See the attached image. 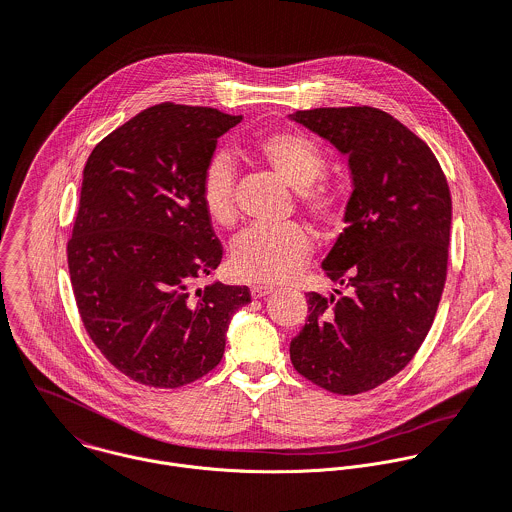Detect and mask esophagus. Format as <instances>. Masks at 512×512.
<instances>
[{"mask_svg":"<svg viewBox=\"0 0 512 512\" xmlns=\"http://www.w3.org/2000/svg\"><path fill=\"white\" fill-rule=\"evenodd\" d=\"M274 292V288L272 286H252V290H250V294H252V298L254 300H258V298H266V296H270Z\"/></svg>","mask_w":512,"mask_h":512,"instance_id":"obj_1","label":"esophagus"}]
</instances>
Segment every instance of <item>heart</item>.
I'll list each match as a JSON object with an SVG mask.
<instances>
[{"label":"heart","mask_w":512,"mask_h":512,"mask_svg":"<svg viewBox=\"0 0 512 512\" xmlns=\"http://www.w3.org/2000/svg\"><path fill=\"white\" fill-rule=\"evenodd\" d=\"M252 155L274 176L298 188V206L324 230L340 224L347 210V192L338 180L326 176L328 161L316 141L300 131H274L260 137ZM202 206L208 218L230 228L238 220L234 196V172L224 159H216L204 172L200 186ZM314 246L308 228L290 222L278 228L246 232L232 250L230 268L248 284L276 286L290 282L306 264Z\"/></svg>","instance_id":"obj_1"}]
</instances>
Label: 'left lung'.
Returning <instances> with one entry per match:
<instances>
[{"mask_svg":"<svg viewBox=\"0 0 512 512\" xmlns=\"http://www.w3.org/2000/svg\"><path fill=\"white\" fill-rule=\"evenodd\" d=\"M292 119L347 155V226L324 260L345 294L308 292L290 343L300 375L357 395L397 375L427 338L447 280L451 192L433 151L375 107H320Z\"/></svg>","mask_w":512,"mask_h":512,"instance_id":"left-lung-1","label":"left lung"}]
</instances>
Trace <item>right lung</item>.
I'll list each match as a JSON object with an SVG mask.
<instances>
[{"label":"right lung","mask_w":512,"mask_h":512,"mask_svg":"<svg viewBox=\"0 0 512 512\" xmlns=\"http://www.w3.org/2000/svg\"><path fill=\"white\" fill-rule=\"evenodd\" d=\"M242 115L161 103L89 155L67 264L81 322L129 379L174 389L222 359L248 286L198 288L222 260L200 186L216 139Z\"/></svg>","instance_id":"add662e5"}]
</instances>
